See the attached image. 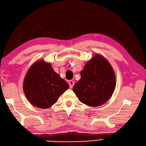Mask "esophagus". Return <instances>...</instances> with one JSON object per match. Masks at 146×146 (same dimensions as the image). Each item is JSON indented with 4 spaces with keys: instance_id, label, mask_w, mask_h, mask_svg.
<instances>
[{
    "instance_id": "1",
    "label": "esophagus",
    "mask_w": 146,
    "mask_h": 146,
    "mask_svg": "<svg viewBox=\"0 0 146 146\" xmlns=\"http://www.w3.org/2000/svg\"><path fill=\"white\" fill-rule=\"evenodd\" d=\"M69 84L70 88H72L74 85V82L73 81H72V80H70V81H69Z\"/></svg>"
}]
</instances>
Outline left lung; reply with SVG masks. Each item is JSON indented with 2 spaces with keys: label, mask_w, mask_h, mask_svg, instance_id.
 I'll list each match as a JSON object with an SVG mask.
<instances>
[{
  "label": "left lung",
  "mask_w": 146,
  "mask_h": 146,
  "mask_svg": "<svg viewBox=\"0 0 146 146\" xmlns=\"http://www.w3.org/2000/svg\"><path fill=\"white\" fill-rule=\"evenodd\" d=\"M81 77L73 91L82 103L98 106L110 98L115 88V76L110 64L102 56L96 55L87 62Z\"/></svg>",
  "instance_id": "1"
}]
</instances>
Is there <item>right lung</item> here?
I'll return each mask as SVG.
<instances>
[{"mask_svg":"<svg viewBox=\"0 0 146 146\" xmlns=\"http://www.w3.org/2000/svg\"><path fill=\"white\" fill-rule=\"evenodd\" d=\"M69 87L67 82L54 72L50 64L43 60L36 62L29 68L23 84L29 102L42 109L55 104Z\"/></svg>","mask_w":146,"mask_h":146,"instance_id":"1","label":"right lung"}]
</instances>
